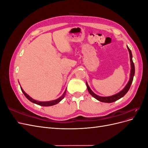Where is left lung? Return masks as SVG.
<instances>
[{
	"label": "left lung",
	"instance_id": "8db88e82",
	"mask_svg": "<svg viewBox=\"0 0 148 148\" xmlns=\"http://www.w3.org/2000/svg\"><path fill=\"white\" fill-rule=\"evenodd\" d=\"M128 50L129 51V53H130V62H131V71H130V79L128 82V83L127 84L125 87L122 89V91H120L119 92H118L116 95H114L113 96H107V97H101L99 96H97V95H96L95 93H94L92 90L91 89V88H89V86H88V84L87 83V82L86 83V86H87V88L88 92H89L90 95L93 96L97 100L101 102H107V103H110V102H115L116 101L119 100V99H120L121 97H123L125 95H126L127 92L128 91L130 88L131 86V84L132 83L133 79V77L134 75H135V65H134V63L132 60V51L130 49H129V47L127 46Z\"/></svg>",
	"mask_w": 148,
	"mask_h": 148
}]
</instances>
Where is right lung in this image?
Listing matches in <instances>:
<instances>
[{
  "instance_id": "add662e5",
  "label": "right lung",
  "mask_w": 148,
  "mask_h": 148,
  "mask_svg": "<svg viewBox=\"0 0 148 148\" xmlns=\"http://www.w3.org/2000/svg\"><path fill=\"white\" fill-rule=\"evenodd\" d=\"M21 91L23 92V93L24 94V95L26 96V97L27 98V99L30 101L31 102H32L33 103H34V104H36L38 105H39V106H53V105H56L57 104H58L60 101H61L62 99H64L65 96V94H66V91H65V92H64L63 95H62V96H60L59 98H58V99H56V100H53V101H47V102H41V101H36L34 99H33L32 97H31L28 95H27L24 91L23 89H22L21 87Z\"/></svg>"
}]
</instances>
